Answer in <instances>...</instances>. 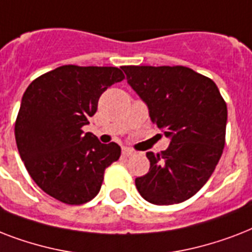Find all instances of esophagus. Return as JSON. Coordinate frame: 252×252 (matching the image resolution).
Segmentation results:
<instances>
[{"mask_svg":"<svg viewBox=\"0 0 252 252\" xmlns=\"http://www.w3.org/2000/svg\"><path fill=\"white\" fill-rule=\"evenodd\" d=\"M122 154L123 157H132V156H134V152L132 149H129V148H123L122 150Z\"/></svg>","mask_w":252,"mask_h":252,"instance_id":"obj_1","label":"esophagus"}]
</instances>
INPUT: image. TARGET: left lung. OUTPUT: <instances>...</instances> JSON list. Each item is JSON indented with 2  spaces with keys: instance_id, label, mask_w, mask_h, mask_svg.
Here are the masks:
<instances>
[{
  "instance_id": "obj_1",
  "label": "left lung",
  "mask_w": 252,
  "mask_h": 252,
  "mask_svg": "<svg viewBox=\"0 0 252 252\" xmlns=\"http://www.w3.org/2000/svg\"><path fill=\"white\" fill-rule=\"evenodd\" d=\"M128 84L149 107L153 123L171 142L148 152L149 172L136 178L140 195L156 205L189 199L219 163L226 134V102L208 77L182 66H122Z\"/></svg>"
}]
</instances>
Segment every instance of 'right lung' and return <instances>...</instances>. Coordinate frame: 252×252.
I'll list each match as a JSON object with an SVG mask.
<instances>
[{
    "instance_id": "add662e5",
    "label": "right lung",
    "mask_w": 252,
    "mask_h": 252,
    "mask_svg": "<svg viewBox=\"0 0 252 252\" xmlns=\"http://www.w3.org/2000/svg\"><path fill=\"white\" fill-rule=\"evenodd\" d=\"M124 73L115 66L63 65L26 89L15 120V141L32 180L53 199L81 205L98 195L104 170L118 161V144H102L84 126L98 100Z\"/></svg>"
}]
</instances>
